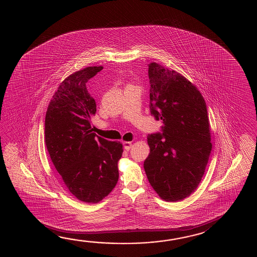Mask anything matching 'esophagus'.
Returning a JSON list of instances; mask_svg holds the SVG:
<instances>
[{"label":"esophagus","mask_w":257,"mask_h":257,"mask_svg":"<svg viewBox=\"0 0 257 257\" xmlns=\"http://www.w3.org/2000/svg\"><path fill=\"white\" fill-rule=\"evenodd\" d=\"M123 145H124V149L126 150V152H128L132 147V143L130 142H123Z\"/></svg>","instance_id":"esophagus-1"}]
</instances>
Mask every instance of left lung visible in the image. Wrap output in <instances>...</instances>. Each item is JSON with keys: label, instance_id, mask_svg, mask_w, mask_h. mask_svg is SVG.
Segmentation results:
<instances>
[{"label": "left lung", "instance_id": "1", "mask_svg": "<svg viewBox=\"0 0 257 257\" xmlns=\"http://www.w3.org/2000/svg\"><path fill=\"white\" fill-rule=\"evenodd\" d=\"M150 109L162 120L161 132L149 134L144 170L165 201L189 197L202 179L212 144L206 102L186 78L156 62L149 64Z\"/></svg>", "mask_w": 257, "mask_h": 257}]
</instances>
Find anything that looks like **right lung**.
<instances>
[{
	"label": "right lung",
	"mask_w": 257,
	"mask_h": 257,
	"mask_svg": "<svg viewBox=\"0 0 257 257\" xmlns=\"http://www.w3.org/2000/svg\"><path fill=\"white\" fill-rule=\"evenodd\" d=\"M102 70L88 67L67 77L45 118V142L55 168L71 194L85 203L99 202L113 190L123 153L120 142L97 136L91 128L96 104L86 82Z\"/></svg>",
	"instance_id": "add662e5"
}]
</instances>
